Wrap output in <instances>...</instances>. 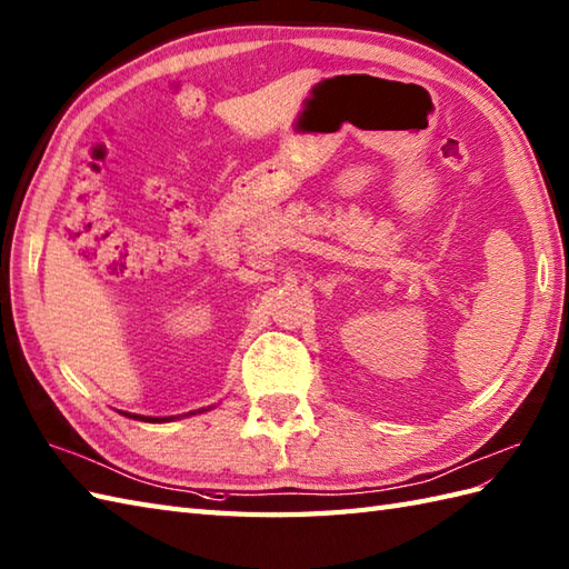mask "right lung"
I'll return each mask as SVG.
<instances>
[{
    "mask_svg": "<svg viewBox=\"0 0 569 569\" xmlns=\"http://www.w3.org/2000/svg\"><path fill=\"white\" fill-rule=\"evenodd\" d=\"M130 417V415H128ZM136 419H144V421H169L171 417H164V419H154V417H140V415H136Z\"/></svg>",
    "mask_w": 569,
    "mask_h": 569,
    "instance_id": "obj_1",
    "label": "right lung"
}]
</instances>
